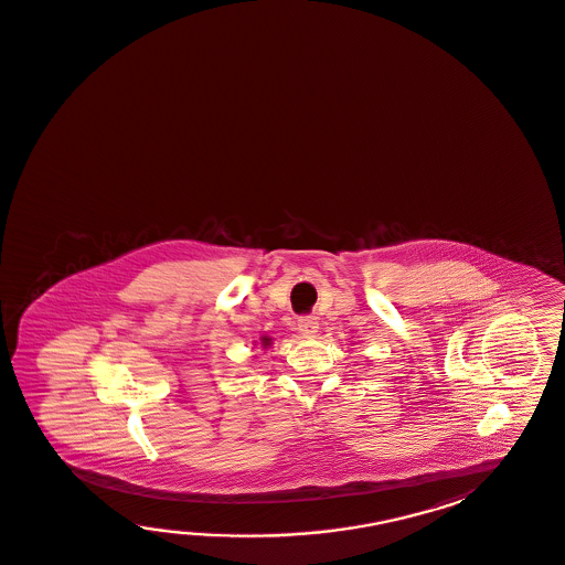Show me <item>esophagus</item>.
Segmentation results:
<instances>
[{
	"label": "esophagus",
	"instance_id": "esophagus-1",
	"mask_svg": "<svg viewBox=\"0 0 565 565\" xmlns=\"http://www.w3.org/2000/svg\"><path fill=\"white\" fill-rule=\"evenodd\" d=\"M298 330H300L301 335L311 338V335L318 334L320 322H318V318H313V316H303V318L298 320Z\"/></svg>",
	"mask_w": 565,
	"mask_h": 565
}]
</instances>
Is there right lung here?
Masks as SVG:
<instances>
[{
	"mask_svg": "<svg viewBox=\"0 0 565 565\" xmlns=\"http://www.w3.org/2000/svg\"><path fill=\"white\" fill-rule=\"evenodd\" d=\"M259 342H262L264 348H269V345H271V338H269V335H262V340H259Z\"/></svg>",
	"mask_w": 565,
	"mask_h": 565,
	"instance_id": "obj_1",
	"label": "right lung"
}]
</instances>
